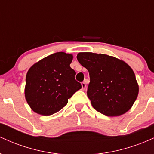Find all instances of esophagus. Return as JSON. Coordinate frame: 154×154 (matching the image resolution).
Returning <instances> with one entry per match:
<instances>
[{"mask_svg":"<svg viewBox=\"0 0 154 154\" xmlns=\"http://www.w3.org/2000/svg\"><path fill=\"white\" fill-rule=\"evenodd\" d=\"M82 90H85V88H86V82H85V81H84V82H82Z\"/></svg>","mask_w":154,"mask_h":154,"instance_id":"34e87169","label":"esophagus"}]
</instances>
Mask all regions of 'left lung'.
<instances>
[{
  "label": "left lung",
  "mask_w": 154,
  "mask_h": 154,
  "mask_svg": "<svg viewBox=\"0 0 154 154\" xmlns=\"http://www.w3.org/2000/svg\"><path fill=\"white\" fill-rule=\"evenodd\" d=\"M78 61L89 72L87 94L91 104L106 116L126 113L138 95V85L131 67L106 54L79 53Z\"/></svg>",
  "instance_id": "1"
}]
</instances>
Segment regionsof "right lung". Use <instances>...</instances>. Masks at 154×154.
<instances>
[{
	"mask_svg": "<svg viewBox=\"0 0 154 154\" xmlns=\"http://www.w3.org/2000/svg\"><path fill=\"white\" fill-rule=\"evenodd\" d=\"M73 56L55 53L30 67L26 76L25 98L35 112L44 116L54 114L68 103L75 92L82 88L70 67Z\"/></svg>",
	"mask_w": 154,
	"mask_h": 154,
	"instance_id": "obj_1",
	"label": "right lung"
}]
</instances>
